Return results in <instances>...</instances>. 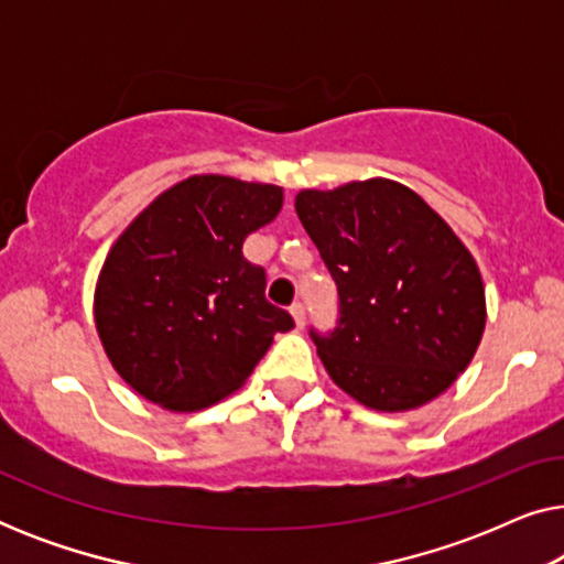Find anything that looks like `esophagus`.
<instances>
[{
  "mask_svg": "<svg viewBox=\"0 0 564 564\" xmlns=\"http://www.w3.org/2000/svg\"><path fill=\"white\" fill-rule=\"evenodd\" d=\"M290 313H292V318H295V326L303 328L305 326V305L303 303H292Z\"/></svg>",
  "mask_w": 564,
  "mask_h": 564,
  "instance_id": "1",
  "label": "esophagus"
}]
</instances>
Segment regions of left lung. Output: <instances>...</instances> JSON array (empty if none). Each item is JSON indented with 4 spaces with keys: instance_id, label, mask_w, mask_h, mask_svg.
<instances>
[{
    "instance_id": "obj_1",
    "label": "left lung",
    "mask_w": 564,
    "mask_h": 564,
    "mask_svg": "<svg viewBox=\"0 0 564 564\" xmlns=\"http://www.w3.org/2000/svg\"><path fill=\"white\" fill-rule=\"evenodd\" d=\"M295 210L338 288L334 334L311 330L330 380L380 413L449 390L488 318L480 269L449 223L384 176L303 189Z\"/></svg>"
}]
</instances>
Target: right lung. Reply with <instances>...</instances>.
Returning <instances> with one entry per match:
<instances>
[{"label": "right lung", "mask_w": 564, "mask_h": 564, "mask_svg": "<svg viewBox=\"0 0 564 564\" xmlns=\"http://www.w3.org/2000/svg\"><path fill=\"white\" fill-rule=\"evenodd\" d=\"M282 187L195 174L161 192L112 243L95 288L107 359L138 395L195 413L243 388L295 323L267 303L246 236L276 218Z\"/></svg>", "instance_id": "1"}]
</instances>
